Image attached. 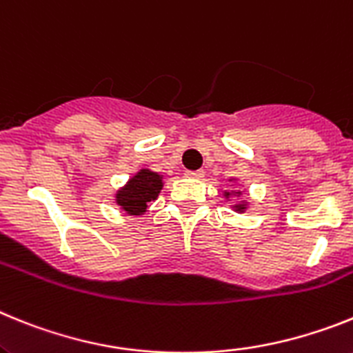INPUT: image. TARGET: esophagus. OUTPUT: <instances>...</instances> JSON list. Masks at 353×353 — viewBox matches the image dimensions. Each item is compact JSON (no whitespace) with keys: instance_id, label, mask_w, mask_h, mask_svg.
<instances>
[{"instance_id":"1","label":"esophagus","mask_w":353,"mask_h":353,"mask_svg":"<svg viewBox=\"0 0 353 353\" xmlns=\"http://www.w3.org/2000/svg\"><path fill=\"white\" fill-rule=\"evenodd\" d=\"M185 176L186 177H195V179H199V177L204 176V170H186Z\"/></svg>"}]
</instances>
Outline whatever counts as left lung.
Wrapping results in <instances>:
<instances>
[{
  "label": "left lung",
  "mask_w": 353,
  "mask_h": 353,
  "mask_svg": "<svg viewBox=\"0 0 353 353\" xmlns=\"http://www.w3.org/2000/svg\"><path fill=\"white\" fill-rule=\"evenodd\" d=\"M236 194L240 195L241 192H236ZM229 195H231V194H229V192H225V197H229ZM234 208H236V211H245V208H247V202H241V204H236Z\"/></svg>",
  "instance_id": "1"
}]
</instances>
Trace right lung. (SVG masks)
Here are the masks:
<instances>
[{"label": "right lung", "instance_id": "obj_1", "mask_svg": "<svg viewBox=\"0 0 353 353\" xmlns=\"http://www.w3.org/2000/svg\"><path fill=\"white\" fill-rule=\"evenodd\" d=\"M161 188L163 177L149 168H142L115 194V202L128 214H143L147 211V204L158 197Z\"/></svg>", "mask_w": 353, "mask_h": 353}]
</instances>
